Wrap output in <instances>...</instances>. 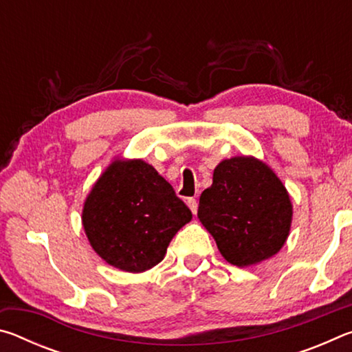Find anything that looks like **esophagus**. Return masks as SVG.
<instances>
[{
	"label": "esophagus",
	"mask_w": 352,
	"mask_h": 352,
	"mask_svg": "<svg viewBox=\"0 0 352 352\" xmlns=\"http://www.w3.org/2000/svg\"><path fill=\"white\" fill-rule=\"evenodd\" d=\"M188 206H189V210L192 211V214H197V210H199V204H197V200L195 199H188Z\"/></svg>",
	"instance_id": "obj_1"
}]
</instances>
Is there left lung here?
Returning a JSON list of instances; mask_svg holds the SVG:
<instances>
[{
	"label": "left lung",
	"mask_w": 352,
	"mask_h": 352,
	"mask_svg": "<svg viewBox=\"0 0 352 352\" xmlns=\"http://www.w3.org/2000/svg\"><path fill=\"white\" fill-rule=\"evenodd\" d=\"M220 254L236 267L270 259L287 241L294 206L269 164L254 157L222 160L197 211Z\"/></svg>",
	"instance_id": "8db88e82"
}]
</instances>
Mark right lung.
I'll return each instance as SVG.
<instances>
[{"label":"right lung","instance_id":"obj_1","mask_svg":"<svg viewBox=\"0 0 352 352\" xmlns=\"http://www.w3.org/2000/svg\"><path fill=\"white\" fill-rule=\"evenodd\" d=\"M192 219L174 188L141 158H116L83 201L88 242L107 264L142 273L163 261L172 237Z\"/></svg>","mask_w":352,"mask_h":352}]
</instances>
